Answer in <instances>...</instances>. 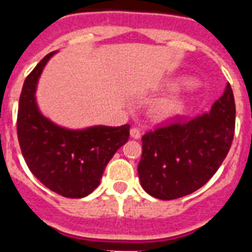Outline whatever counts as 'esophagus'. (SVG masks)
Returning <instances> with one entry per match:
<instances>
[{"label": "esophagus", "instance_id": "esophagus-1", "mask_svg": "<svg viewBox=\"0 0 252 252\" xmlns=\"http://www.w3.org/2000/svg\"><path fill=\"white\" fill-rule=\"evenodd\" d=\"M130 137L134 138V140L141 138V132H140V129L136 128V126H132V128H130Z\"/></svg>", "mask_w": 252, "mask_h": 252}]
</instances>
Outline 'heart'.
<instances>
[{
	"instance_id": "b5f03b06",
	"label": "heart",
	"mask_w": 252,
	"mask_h": 252,
	"mask_svg": "<svg viewBox=\"0 0 252 252\" xmlns=\"http://www.w3.org/2000/svg\"><path fill=\"white\" fill-rule=\"evenodd\" d=\"M187 80H179L175 84H172L171 86H178L180 84H187ZM184 110V100L180 96H166L156 103H153V106L150 107V116L154 122L157 123H168L176 119L179 115H182Z\"/></svg>"
}]
</instances>
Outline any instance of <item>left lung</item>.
<instances>
[{"instance_id":"8db88e82","label":"left lung","mask_w":252,"mask_h":252,"mask_svg":"<svg viewBox=\"0 0 252 252\" xmlns=\"http://www.w3.org/2000/svg\"><path fill=\"white\" fill-rule=\"evenodd\" d=\"M159 126L142 136L137 171L150 196L179 199L203 187L230 150L235 128V103L230 84L207 114Z\"/></svg>"}]
</instances>
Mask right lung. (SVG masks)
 I'll list each match as a JSON object with an SVG mask.
<instances>
[{"instance_id":"obj_1","label":"right lung","mask_w":252,"mask_h":252,"mask_svg":"<svg viewBox=\"0 0 252 252\" xmlns=\"http://www.w3.org/2000/svg\"><path fill=\"white\" fill-rule=\"evenodd\" d=\"M56 52L30 73L22 87L17 132L30 171L47 188L70 199L90 195L107 163L129 138V126L68 129L51 122L37 107L35 91L43 69Z\"/></svg>"}]
</instances>
